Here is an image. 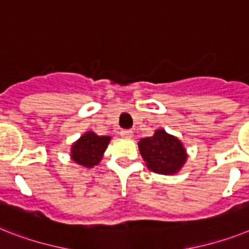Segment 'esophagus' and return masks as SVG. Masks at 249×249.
Returning <instances> with one entry per match:
<instances>
[{
  "mask_svg": "<svg viewBox=\"0 0 249 249\" xmlns=\"http://www.w3.org/2000/svg\"><path fill=\"white\" fill-rule=\"evenodd\" d=\"M120 135L125 139H130V138H133V131H131V130H121Z\"/></svg>",
  "mask_w": 249,
  "mask_h": 249,
  "instance_id": "1",
  "label": "esophagus"
}]
</instances>
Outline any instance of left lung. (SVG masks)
<instances>
[{
	"label": "left lung",
	"instance_id": "8db88e82",
	"mask_svg": "<svg viewBox=\"0 0 249 249\" xmlns=\"http://www.w3.org/2000/svg\"><path fill=\"white\" fill-rule=\"evenodd\" d=\"M138 147L147 167L161 175H175L188 160L187 149L180 139L163 129H157L152 137L141 139Z\"/></svg>",
	"mask_w": 249,
	"mask_h": 249
}]
</instances>
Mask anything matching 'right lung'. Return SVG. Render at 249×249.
<instances>
[{"instance_id": "right-lung-1", "label": "right lung", "mask_w": 249, "mask_h": 249, "mask_svg": "<svg viewBox=\"0 0 249 249\" xmlns=\"http://www.w3.org/2000/svg\"><path fill=\"white\" fill-rule=\"evenodd\" d=\"M110 141V135H98L94 131H86L71 144L70 157L80 166H96L104 157Z\"/></svg>"}]
</instances>
